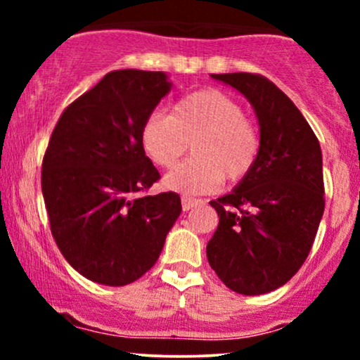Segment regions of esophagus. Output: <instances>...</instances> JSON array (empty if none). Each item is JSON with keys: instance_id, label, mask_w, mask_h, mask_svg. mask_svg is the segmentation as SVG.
Listing matches in <instances>:
<instances>
[{"instance_id": "1", "label": "esophagus", "mask_w": 360, "mask_h": 360, "mask_svg": "<svg viewBox=\"0 0 360 360\" xmlns=\"http://www.w3.org/2000/svg\"><path fill=\"white\" fill-rule=\"evenodd\" d=\"M181 205H183L184 212H189V210L194 208V206L201 205V200H196V198H189V196H181Z\"/></svg>"}]
</instances>
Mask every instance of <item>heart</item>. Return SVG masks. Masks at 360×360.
Instances as JSON below:
<instances>
[{"label": "heart", "instance_id": "b5f03b06", "mask_svg": "<svg viewBox=\"0 0 360 360\" xmlns=\"http://www.w3.org/2000/svg\"><path fill=\"white\" fill-rule=\"evenodd\" d=\"M140 140L152 162L166 169L174 166L191 143V159L166 176L167 188L188 194L212 193L223 179H243L260 152L257 127L237 101L218 89L181 98L171 115H148Z\"/></svg>", "mask_w": 360, "mask_h": 360}]
</instances>
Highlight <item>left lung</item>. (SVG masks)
I'll list each match as a JSON object with an SVG mask.
<instances>
[{"mask_svg":"<svg viewBox=\"0 0 360 360\" xmlns=\"http://www.w3.org/2000/svg\"><path fill=\"white\" fill-rule=\"evenodd\" d=\"M240 91L260 127L255 166L230 194L210 201L220 221L206 257L226 288L264 295L286 284L311 250L325 210L321 148L286 94L260 74H212Z\"/></svg>","mask_w":360,"mask_h":360,"instance_id":"1","label":"left lung"}]
</instances>
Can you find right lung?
<instances>
[{"label": "right lung", "mask_w": 360, "mask_h": 360, "mask_svg": "<svg viewBox=\"0 0 360 360\" xmlns=\"http://www.w3.org/2000/svg\"><path fill=\"white\" fill-rule=\"evenodd\" d=\"M169 91L164 72L111 71L62 111L49 140L42 194L52 237L94 283L142 278L183 210L177 193L143 194L160 174L140 131Z\"/></svg>", "instance_id": "1"}]
</instances>
